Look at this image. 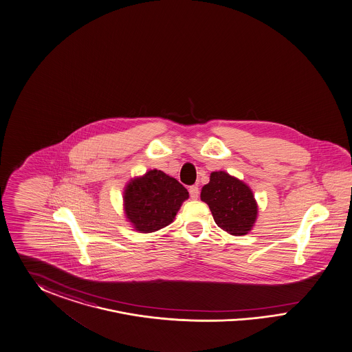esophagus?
<instances>
[{
	"mask_svg": "<svg viewBox=\"0 0 352 352\" xmlns=\"http://www.w3.org/2000/svg\"><path fill=\"white\" fill-rule=\"evenodd\" d=\"M188 191H190V196H191L192 200H197L199 199V187L197 186H191Z\"/></svg>",
	"mask_w": 352,
	"mask_h": 352,
	"instance_id": "1",
	"label": "esophagus"
}]
</instances>
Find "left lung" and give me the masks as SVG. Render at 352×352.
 Segmentation results:
<instances>
[{"instance_id": "1", "label": "left lung", "mask_w": 352, "mask_h": 352, "mask_svg": "<svg viewBox=\"0 0 352 352\" xmlns=\"http://www.w3.org/2000/svg\"><path fill=\"white\" fill-rule=\"evenodd\" d=\"M213 214L214 222L234 236L249 234L258 217L254 193L245 182L223 170L213 171L200 195Z\"/></svg>"}]
</instances>
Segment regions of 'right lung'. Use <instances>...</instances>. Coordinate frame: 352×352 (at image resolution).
Listing matches in <instances>:
<instances>
[{"label": "right lung", "instance_id": "add662e5", "mask_svg": "<svg viewBox=\"0 0 352 352\" xmlns=\"http://www.w3.org/2000/svg\"><path fill=\"white\" fill-rule=\"evenodd\" d=\"M188 197L175 178L153 169L128 182L122 196L124 213L137 232L151 234L169 226Z\"/></svg>", "mask_w": 352, "mask_h": 352}]
</instances>
